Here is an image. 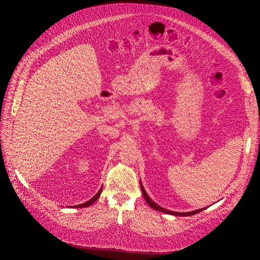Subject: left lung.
Masks as SVG:
<instances>
[{"label":"left lung","mask_w":260,"mask_h":260,"mask_svg":"<svg viewBox=\"0 0 260 260\" xmlns=\"http://www.w3.org/2000/svg\"><path fill=\"white\" fill-rule=\"evenodd\" d=\"M140 186H141V190H142V193H143V196L144 199L146 201V203L148 204L149 206H151L152 208H154L155 210H158V211H161V212H165V214H169V215H174V216H192V215H195L198 214V212L204 210L205 208H202V209H198V210H194V211H190V212H178V211H171V210H168V209H165L162 207H160L159 205H157L156 203H154L151 199H149V196L147 195V193L145 192L144 187H143V184L142 182L140 181Z\"/></svg>","instance_id":"8db88e82"}]
</instances>
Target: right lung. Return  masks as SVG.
I'll return each instance as SVG.
<instances>
[{"instance_id":"right-lung-1","label":"right lung","mask_w":260,"mask_h":260,"mask_svg":"<svg viewBox=\"0 0 260 260\" xmlns=\"http://www.w3.org/2000/svg\"><path fill=\"white\" fill-rule=\"evenodd\" d=\"M102 188H103V186H102L101 188H100V191L96 193V195H94L93 198L90 200V201H88V202H85V203H83V204H80V205H76L75 207H77V208H82V207H88V206H91L92 204L95 202L99 198H100V195H101V192H102ZM74 207V206H73Z\"/></svg>"}]
</instances>
